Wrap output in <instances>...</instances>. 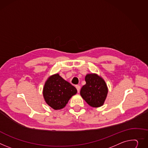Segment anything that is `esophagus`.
Listing matches in <instances>:
<instances>
[{
	"label": "esophagus",
	"mask_w": 148,
	"mask_h": 148,
	"mask_svg": "<svg viewBox=\"0 0 148 148\" xmlns=\"http://www.w3.org/2000/svg\"><path fill=\"white\" fill-rule=\"evenodd\" d=\"M75 87H76V88H77V91L79 92V90H80V88H81V87H80L79 85H76V86H75Z\"/></svg>",
	"instance_id": "esophagus-1"
}]
</instances>
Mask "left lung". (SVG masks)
Masks as SVG:
<instances>
[{
	"mask_svg": "<svg viewBox=\"0 0 148 148\" xmlns=\"http://www.w3.org/2000/svg\"><path fill=\"white\" fill-rule=\"evenodd\" d=\"M86 84L80 91L83 99L90 106H101L106 99L108 89L104 79L95 74H87L85 77Z\"/></svg>",
	"mask_w": 148,
	"mask_h": 148,
	"instance_id": "8db88e82",
	"label": "left lung"
}]
</instances>
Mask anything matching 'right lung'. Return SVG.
Listing matches in <instances>:
<instances>
[{"mask_svg": "<svg viewBox=\"0 0 148 148\" xmlns=\"http://www.w3.org/2000/svg\"><path fill=\"white\" fill-rule=\"evenodd\" d=\"M77 91L75 87L57 74L47 79L43 95L46 103L51 107L54 110H60L64 108Z\"/></svg>", "mask_w": 148, "mask_h": 148, "instance_id": "obj_1", "label": "right lung"}]
</instances>
